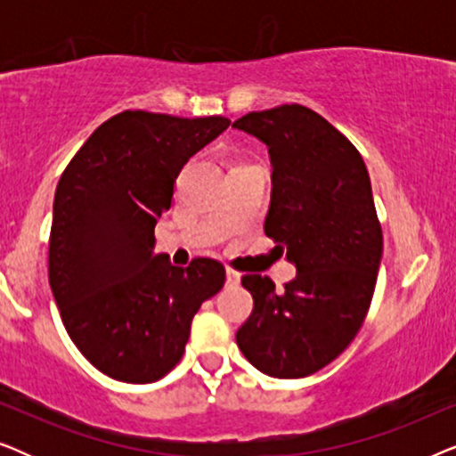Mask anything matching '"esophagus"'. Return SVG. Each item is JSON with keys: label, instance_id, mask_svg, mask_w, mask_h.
Returning <instances> with one entry per match:
<instances>
[{"label": "esophagus", "instance_id": "esophagus-1", "mask_svg": "<svg viewBox=\"0 0 456 456\" xmlns=\"http://www.w3.org/2000/svg\"><path fill=\"white\" fill-rule=\"evenodd\" d=\"M240 282V273L236 272V270H232V267H228L226 270V284L228 286H236Z\"/></svg>", "mask_w": 456, "mask_h": 456}]
</instances>
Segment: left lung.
<instances>
[{
    "label": "left lung",
    "instance_id": "left-lung-1",
    "mask_svg": "<svg viewBox=\"0 0 456 456\" xmlns=\"http://www.w3.org/2000/svg\"><path fill=\"white\" fill-rule=\"evenodd\" d=\"M232 128L267 145L264 230L297 267L284 292L267 276H242L253 314L236 345L267 376H311L351 345L370 311L384 247L370 174L353 142L305 105L251 111Z\"/></svg>",
    "mask_w": 456,
    "mask_h": 456
}]
</instances>
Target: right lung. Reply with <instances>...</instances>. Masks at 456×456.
Wrapping results in <instances>:
<instances>
[{
	"mask_svg": "<svg viewBox=\"0 0 456 456\" xmlns=\"http://www.w3.org/2000/svg\"><path fill=\"white\" fill-rule=\"evenodd\" d=\"M230 126L224 116L126 110L93 133L61 174L49 234V286L78 351L128 384L164 378L183 359L191 322L222 290L209 257L189 267L153 255L180 170Z\"/></svg>",
	"mask_w": 456,
	"mask_h": 456,
	"instance_id": "right-lung-1",
	"label": "right lung"
}]
</instances>
